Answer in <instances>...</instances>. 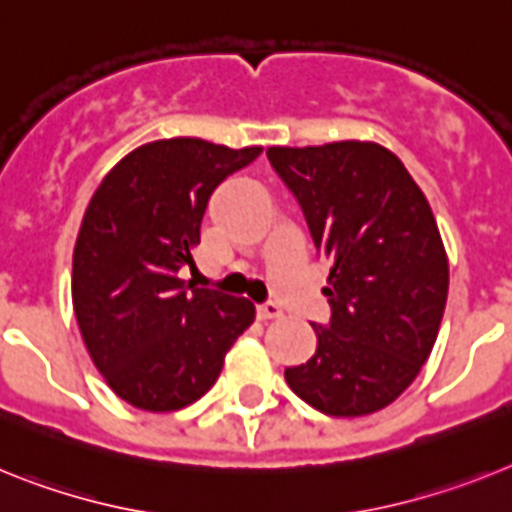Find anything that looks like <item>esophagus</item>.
<instances>
[{
	"mask_svg": "<svg viewBox=\"0 0 512 512\" xmlns=\"http://www.w3.org/2000/svg\"><path fill=\"white\" fill-rule=\"evenodd\" d=\"M283 311L278 304H260L257 306V319H262V322H268V319H278L281 317Z\"/></svg>",
	"mask_w": 512,
	"mask_h": 512,
	"instance_id": "obj_1",
	"label": "esophagus"
}]
</instances>
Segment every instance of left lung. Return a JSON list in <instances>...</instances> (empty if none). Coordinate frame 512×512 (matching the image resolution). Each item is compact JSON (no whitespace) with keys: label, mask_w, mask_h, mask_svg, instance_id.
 Masks as SVG:
<instances>
[{"label":"left lung","mask_w":512,"mask_h":512,"mask_svg":"<svg viewBox=\"0 0 512 512\" xmlns=\"http://www.w3.org/2000/svg\"><path fill=\"white\" fill-rule=\"evenodd\" d=\"M330 262V324H311L317 350L286 381L332 417L384 410L415 381L438 337L448 257L428 198L397 154L373 141L270 146Z\"/></svg>","instance_id":"1"}]
</instances>
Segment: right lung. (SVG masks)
I'll return each mask as SVG.
<instances>
[{"instance_id":"add662e5","label":"right lung","mask_w":512,"mask_h":512,"mask_svg":"<svg viewBox=\"0 0 512 512\" xmlns=\"http://www.w3.org/2000/svg\"><path fill=\"white\" fill-rule=\"evenodd\" d=\"M262 146L162 139L133 149L84 211L71 301L92 363L123 402L175 412L201 399L255 304L177 275L193 268L208 198Z\"/></svg>"}]
</instances>
